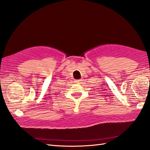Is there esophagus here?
<instances>
[{
	"mask_svg": "<svg viewBox=\"0 0 150 150\" xmlns=\"http://www.w3.org/2000/svg\"><path fill=\"white\" fill-rule=\"evenodd\" d=\"M81 80H80V79L76 80V83H81Z\"/></svg>",
	"mask_w": 150,
	"mask_h": 150,
	"instance_id": "34e87169",
	"label": "esophagus"
}]
</instances>
